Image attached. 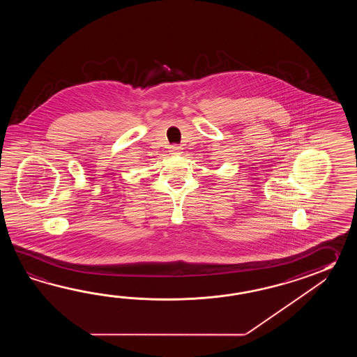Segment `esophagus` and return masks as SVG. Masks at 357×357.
Segmentation results:
<instances>
[{
    "label": "esophagus",
    "mask_w": 357,
    "mask_h": 357,
    "mask_svg": "<svg viewBox=\"0 0 357 357\" xmlns=\"http://www.w3.org/2000/svg\"><path fill=\"white\" fill-rule=\"evenodd\" d=\"M169 152H171V154H180L181 153V146L172 145V146H169Z\"/></svg>",
    "instance_id": "34e87169"
}]
</instances>
